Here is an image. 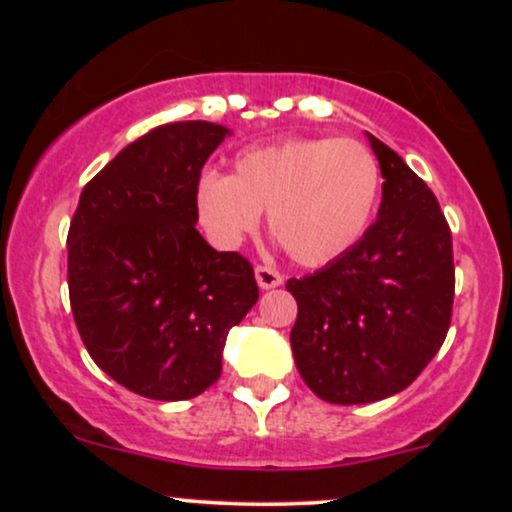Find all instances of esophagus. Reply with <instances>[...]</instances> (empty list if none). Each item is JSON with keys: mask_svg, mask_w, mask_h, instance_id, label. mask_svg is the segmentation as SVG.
Listing matches in <instances>:
<instances>
[{"mask_svg": "<svg viewBox=\"0 0 512 512\" xmlns=\"http://www.w3.org/2000/svg\"><path fill=\"white\" fill-rule=\"evenodd\" d=\"M255 279L257 284H260V289H276V286L284 284V274H281L279 269L269 267V264H257Z\"/></svg>", "mask_w": 512, "mask_h": 512, "instance_id": "obj_1", "label": "esophagus"}]
</instances>
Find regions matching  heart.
Here are the masks:
<instances>
[{
  "mask_svg": "<svg viewBox=\"0 0 512 512\" xmlns=\"http://www.w3.org/2000/svg\"><path fill=\"white\" fill-rule=\"evenodd\" d=\"M383 173L373 151L351 139H284L250 146L231 175L197 180L199 219L223 243H238L267 211L269 231L291 260L325 267L366 236L378 211Z\"/></svg>",
  "mask_w": 512,
  "mask_h": 512,
  "instance_id": "b5f03b06",
  "label": "heart"
}]
</instances>
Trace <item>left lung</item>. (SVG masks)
<instances>
[{"label":"left lung","mask_w":512,"mask_h":512,"mask_svg":"<svg viewBox=\"0 0 512 512\" xmlns=\"http://www.w3.org/2000/svg\"><path fill=\"white\" fill-rule=\"evenodd\" d=\"M383 202L342 260L289 279L291 349L303 383L332 404L397 395L445 342L455 298L452 236L436 195L397 151L368 134Z\"/></svg>","instance_id":"8db88e82"}]
</instances>
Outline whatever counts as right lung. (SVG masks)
I'll return each instance as SVG.
<instances>
[{
	"mask_svg": "<svg viewBox=\"0 0 512 512\" xmlns=\"http://www.w3.org/2000/svg\"><path fill=\"white\" fill-rule=\"evenodd\" d=\"M226 134L204 120L154 127L86 182L69 223L81 342L142 397L178 402L214 385L228 330L260 298L248 257L216 252L195 228L197 180Z\"/></svg>",
	"mask_w": 512,
	"mask_h": 512,
	"instance_id": "right-lung-1",
	"label": "right lung"
}]
</instances>
